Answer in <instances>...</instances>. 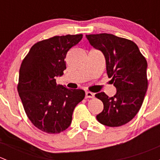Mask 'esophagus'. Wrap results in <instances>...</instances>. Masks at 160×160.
I'll return each mask as SVG.
<instances>
[{
	"instance_id": "34e87169",
	"label": "esophagus",
	"mask_w": 160,
	"mask_h": 160,
	"mask_svg": "<svg viewBox=\"0 0 160 160\" xmlns=\"http://www.w3.org/2000/svg\"><path fill=\"white\" fill-rule=\"evenodd\" d=\"M94 98V94H93V93H91V92H86V98Z\"/></svg>"
}]
</instances>
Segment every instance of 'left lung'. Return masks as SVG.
<instances>
[{
	"label": "left lung",
	"instance_id": "obj_1",
	"mask_svg": "<svg viewBox=\"0 0 160 160\" xmlns=\"http://www.w3.org/2000/svg\"><path fill=\"white\" fill-rule=\"evenodd\" d=\"M86 37L104 54L107 74L117 90L111 98L104 92L95 94L104 104L97 119L106 126H122L136 115L144 101L148 88L146 59L131 40L107 33Z\"/></svg>",
	"mask_w": 160,
	"mask_h": 160
}]
</instances>
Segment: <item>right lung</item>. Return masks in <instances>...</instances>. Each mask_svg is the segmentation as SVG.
Masks as SVG:
<instances>
[{"mask_svg": "<svg viewBox=\"0 0 160 160\" xmlns=\"http://www.w3.org/2000/svg\"><path fill=\"white\" fill-rule=\"evenodd\" d=\"M83 35L54 36L32 46L19 70L18 92L28 119L38 129L60 133L70 125L74 108L84 90L57 85L56 77L66 70L67 52Z\"/></svg>", "mask_w": 160, "mask_h": 160, "instance_id": "1", "label": "right lung"}]
</instances>
